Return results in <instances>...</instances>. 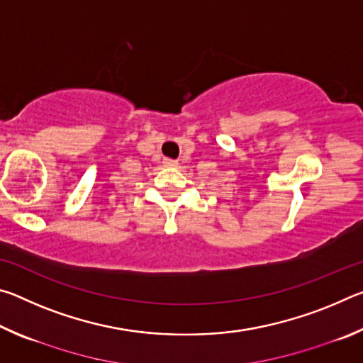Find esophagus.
<instances>
[{
    "label": "esophagus",
    "instance_id": "obj_1",
    "mask_svg": "<svg viewBox=\"0 0 363 363\" xmlns=\"http://www.w3.org/2000/svg\"><path fill=\"white\" fill-rule=\"evenodd\" d=\"M164 167H168V168H176L177 167V162L176 160H164Z\"/></svg>",
    "mask_w": 363,
    "mask_h": 363
}]
</instances>
